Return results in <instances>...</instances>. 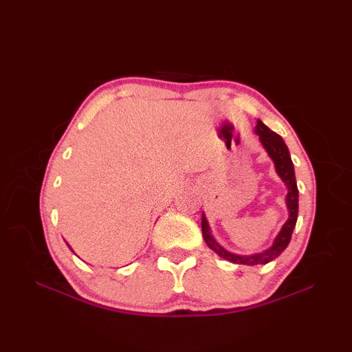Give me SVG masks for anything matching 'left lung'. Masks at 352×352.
I'll return each mask as SVG.
<instances>
[{
  "label": "left lung",
  "mask_w": 352,
  "mask_h": 352,
  "mask_svg": "<svg viewBox=\"0 0 352 352\" xmlns=\"http://www.w3.org/2000/svg\"><path fill=\"white\" fill-rule=\"evenodd\" d=\"M256 133L260 136L261 144H263V146L266 148L267 154L272 157L276 172H278L281 180L286 183L287 189H289L286 203L289 207L290 216H289L287 222L283 226L280 234L276 236L274 245L269 250L260 252V254H252V256H237V254H231V252L226 251L218 242L214 241L210 234V228H208V223H207V219L204 214H203V221H201L203 237H204V241H206L208 248L218 254L219 257L231 261V263L248 265V266L266 265V263H269V261H272L278 257L280 254L287 248L292 233H294V228L296 226V219H298V188H296V180H295L294 163H292L289 149H287L286 144H284L283 138L278 136L276 133H274L272 130H269L261 121L257 122Z\"/></svg>",
  "instance_id": "8db88e82"
}]
</instances>
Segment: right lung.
<instances>
[{"label":"right lung","mask_w":352,"mask_h":352,"mask_svg":"<svg viewBox=\"0 0 352 352\" xmlns=\"http://www.w3.org/2000/svg\"><path fill=\"white\" fill-rule=\"evenodd\" d=\"M66 243H68V242H66ZM68 246H69V245H68ZM69 250H72V248H71V246H69Z\"/></svg>","instance_id":"1"}]
</instances>
